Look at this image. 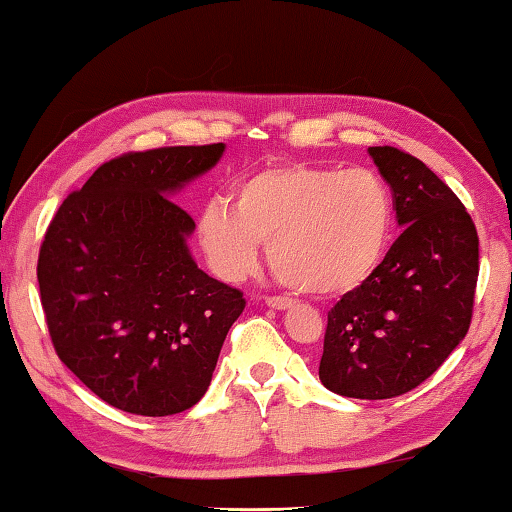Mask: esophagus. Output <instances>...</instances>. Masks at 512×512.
Wrapping results in <instances>:
<instances>
[{
  "mask_svg": "<svg viewBox=\"0 0 512 512\" xmlns=\"http://www.w3.org/2000/svg\"><path fill=\"white\" fill-rule=\"evenodd\" d=\"M265 303L276 310H288V308H292L294 301L288 297H265Z\"/></svg>",
  "mask_w": 512,
  "mask_h": 512,
  "instance_id": "1",
  "label": "esophagus"
}]
</instances>
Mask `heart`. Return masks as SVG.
<instances>
[{"label": "heart", "instance_id": "b5f03b06", "mask_svg": "<svg viewBox=\"0 0 512 512\" xmlns=\"http://www.w3.org/2000/svg\"><path fill=\"white\" fill-rule=\"evenodd\" d=\"M393 224V197L369 168L270 166L242 177L236 204L215 197L200 215L213 272L240 281L270 242V265L288 288L337 294L378 265Z\"/></svg>", "mask_w": 512, "mask_h": 512}]
</instances>
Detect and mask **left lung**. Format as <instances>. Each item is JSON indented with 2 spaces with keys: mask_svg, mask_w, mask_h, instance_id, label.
I'll use <instances>...</instances> for the list:
<instances>
[{
  "mask_svg": "<svg viewBox=\"0 0 512 512\" xmlns=\"http://www.w3.org/2000/svg\"><path fill=\"white\" fill-rule=\"evenodd\" d=\"M369 152L405 231L330 308L319 380L339 396L387 400L423 384L468 335L479 236L459 197L423 161L393 146Z\"/></svg>",
  "mask_w": 512,
  "mask_h": 512,
  "instance_id": "obj_1",
  "label": "left lung"
}]
</instances>
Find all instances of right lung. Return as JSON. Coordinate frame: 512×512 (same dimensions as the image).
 <instances>
[{
    "mask_svg": "<svg viewBox=\"0 0 512 512\" xmlns=\"http://www.w3.org/2000/svg\"><path fill=\"white\" fill-rule=\"evenodd\" d=\"M222 150L123 152L65 197L44 233L38 283L51 344L89 391L128 414L191 409L245 310L238 288L195 265V222L166 197Z\"/></svg>",
    "mask_w": 512,
    "mask_h": 512,
    "instance_id": "right-lung-1",
    "label": "right lung"
}]
</instances>
